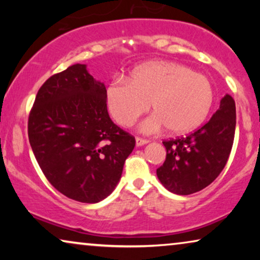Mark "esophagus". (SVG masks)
<instances>
[{"label": "esophagus", "mask_w": 260, "mask_h": 260, "mask_svg": "<svg viewBox=\"0 0 260 260\" xmlns=\"http://www.w3.org/2000/svg\"><path fill=\"white\" fill-rule=\"evenodd\" d=\"M149 141L147 140H143V138H140V137H136V145L137 147H142V145L147 144Z\"/></svg>", "instance_id": "esophagus-1"}]
</instances>
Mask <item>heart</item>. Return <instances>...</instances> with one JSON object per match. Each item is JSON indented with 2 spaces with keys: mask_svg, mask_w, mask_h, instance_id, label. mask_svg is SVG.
Wrapping results in <instances>:
<instances>
[{
  "mask_svg": "<svg viewBox=\"0 0 260 260\" xmlns=\"http://www.w3.org/2000/svg\"><path fill=\"white\" fill-rule=\"evenodd\" d=\"M106 106L120 125L130 126L148 111L154 113L142 123L143 133L167 126L173 135L197 129L207 117L213 103V87L207 77L182 63L154 60L141 63L124 78L106 86Z\"/></svg>",
  "mask_w": 260,
  "mask_h": 260,
  "instance_id": "b5f03b06",
  "label": "heart"
}]
</instances>
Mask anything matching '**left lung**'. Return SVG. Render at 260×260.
<instances>
[{
    "label": "left lung",
    "instance_id": "obj_1",
    "mask_svg": "<svg viewBox=\"0 0 260 260\" xmlns=\"http://www.w3.org/2000/svg\"><path fill=\"white\" fill-rule=\"evenodd\" d=\"M236 131V103L230 94L220 101L219 110L193 134L165 141L166 161L156 170L169 191L189 195L211 184L225 168Z\"/></svg>",
    "mask_w": 260,
    "mask_h": 260
}]
</instances>
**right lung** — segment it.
Wrapping results in <instances>:
<instances>
[{
	"label": "right lung",
	"instance_id": "add662e5",
	"mask_svg": "<svg viewBox=\"0 0 260 260\" xmlns=\"http://www.w3.org/2000/svg\"><path fill=\"white\" fill-rule=\"evenodd\" d=\"M105 85L74 63L45 81L28 119L42 173L72 200L95 204L112 193L135 138L110 118Z\"/></svg>",
	"mask_w": 260,
	"mask_h": 260
}]
</instances>
